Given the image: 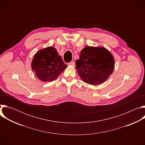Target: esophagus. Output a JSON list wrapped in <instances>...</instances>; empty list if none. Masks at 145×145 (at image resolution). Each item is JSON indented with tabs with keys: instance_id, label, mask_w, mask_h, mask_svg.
Returning a JSON list of instances; mask_svg holds the SVG:
<instances>
[{
	"instance_id": "34e87169",
	"label": "esophagus",
	"mask_w": 145,
	"mask_h": 145,
	"mask_svg": "<svg viewBox=\"0 0 145 145\" xmlns=\"http://www.w3.org/2000/svg\"><path fill=\"white\" fill-rule=\"evenodd\" d=\"M68 64H69V65H73V66H74V65H75L74 61H71V62H70V63H69Z\"/></svg>"
}]
</instances>
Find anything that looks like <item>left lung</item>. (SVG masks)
Segmentation results:
<instances>
[{
    "label": "left lung",
    "mask_w": 145,
    "mask_h": 145,
    "mask_svg": "<svg viewBox=\"0 0 145 145\" xmlns=\"http://www.w3.org/2000/svg\"><path fill=\"white\" fill-rule=\"evenodd\" d=\"M114 59L104 48L87 46L80 54L75 64L77 72L86 83L99 85L107 80L113 72Z\"/></svg>",
    "instance_id": "1"
}]
</instances>
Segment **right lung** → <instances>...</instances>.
I'll return each instance as SVG.
<instances>
[{
  "label": "right lung",
  "instance_id": "obj_1",
  "mask_svg": "<svg viewBox=\"0 0 145 145\" xmlns=\"http://www.w3.org/2000/svg\"><path fill=\"white\" fill-rule=\"evenodd\" d=\"M67 67L57 50L52 46L38 51L31 64L37 77L44 82L54 80Z\"/></svg>",
  "mask_w": 145,
  "mask_h": 145
}]
</instances>
